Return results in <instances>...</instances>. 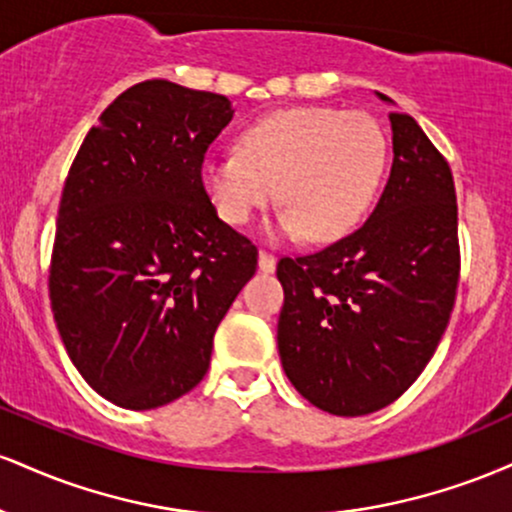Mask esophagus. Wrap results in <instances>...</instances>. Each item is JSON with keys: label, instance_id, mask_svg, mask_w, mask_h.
Listing matches in <instances>:
<instances>
[{"label": "esophagus", "instance_id": "34e87169", "mask_svg": "<svg viewBox=\"0 0 512 512\" xmlns=\"http://www.w3.org/2000/svg\"><path fill=\"white\" fill-rule=\"evenodd\" d=\"M260 269L267 274H272L276 269V257L269 250H260Z\"/></svg>", "mask_w": 512, "mask_h": 512}]
</instances>
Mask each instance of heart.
Returning <instances> with one entry per match:
<instances>
[{"mask_svg":"<svg viewBox=\"0 0 512 512\" xmlns=\"http://www.w3.org/2000/svg\"><path fill=\"white\" fill-rule=\"evenodd\" d=\"M385 163L387 139L373 117L305 105L260 117L240 134L238 151L204 158L202 185L231 226H245L279 195L276 233L330 243L366 214Z\"/></svg>","mask_w":512,"mask_h":512,"instance_id":"b5f03b06","label":"heart"}]
</instances>
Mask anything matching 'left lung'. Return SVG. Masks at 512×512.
I'll return each mask as SVG.
<instances>
[{
  "instance_id": "8db88e82",
  "label": "left lung",
  "mask_w": 512,
  "mask_h": 512,
  "mask_svg": "<svg viewBox=\"0 0 512 512\" xmlns=\"http://www.w3.org/2000/svg\"><path fill=\"white\" fill-rule=\"evenodd\" d=\"M390 122L395 158L368 221L276 264L281 366L310 404L337 416L370 414L409 390L436 354L460 281L452 170L414 117Z\"/></svg>"
}]
</instances>
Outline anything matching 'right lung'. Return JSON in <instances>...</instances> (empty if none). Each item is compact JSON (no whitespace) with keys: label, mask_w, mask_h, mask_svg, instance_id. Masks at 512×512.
I'll return each mask as SVG.
<instances>
[{"label":"right lung","mask_w":512,"mask_h":512,"mask_svg":"<svg viewBox=\"0 0 512 512\" xmlns=\"http://www.w3.org/2000/svg\"><path fill=\"white\" fill-rule=\"evenodd\" d=\"M226 96L166 79L127 88L88 129L60 199L50 303L98 395L156 409L207 375L214 332L257 269V248L202 185Z\"/></svg>","instance_id":"1"}]
</instances>
